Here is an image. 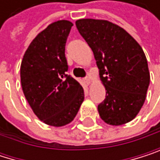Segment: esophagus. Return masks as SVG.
Returning <instances> with one entry per match:
<instances>
[{
  "label": "esophagus",
  "mask_w": 160,
  "mask_h": 160,
  "mask_svg": "<svg viewBox=\"0 0 160 160\" xmlns=\"http://www.w3.org/2000/svg\"><path fill=\"white\" fill-rule=\"evenodd\" d=\"M83 80H84V82H85V83H86L87 85H88V84L90 83V80H89V77H88V76L85 77V78H84Z\"/></svg>",
  "instance_id": "esophagus-1"
}]
</instances>
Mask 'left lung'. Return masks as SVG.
Instances as JSON below:
<instances>
[{"mask_svg": "<svg viewBox=\"0 0 160 160\" xmlns=\"http://www.w3.org/2000/svg\"><path fill=\"white\" fill-rule=\"evenodd\" d=\"M91 48L106 88L98 111L105 122L121 125L132 121L142 108L150 83L148 63L139 44L120 26L102 19L75 22Z\"/></svg>", "mask_w": 160, "mask_h": 160, "instance_id": "left-lung-1", "label": "left lung"}]
</instances>
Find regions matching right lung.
<instances>
[{
  "label": "right lung",
  "instance_id": "1",
  "mask_svg": "<svg viewBox=\"0 0 160 160\" xmlns=\"http://www.w3.org/2000/svg\"><path fill=\"white\" fill-rule=\"evenodd\" d=\"M72 25L69 21L50 24L31 42L21 66L27 102L40 121L56 127L74 119L85 97L82 86L67 74L65 46Z\"/></svg>",
  "mask_w": 160,
  "mask_h": 160
}]
</instances>
